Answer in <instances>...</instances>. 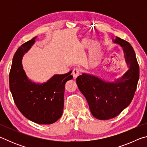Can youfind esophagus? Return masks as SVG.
I'll use <instances>...</instances> for the list:
<instances>
[{"mask_svg": "<svg viewBox=\"0 0 147 147\" xmlns=\"http://www.w3.org/2000/svg\"><path fill=\"white\" fill-rule=\"evenodd\" d=\"M80 70L78 68L74 69L73 72H72V74H73L74 78H76L80 74Z\"/></svg>", "mask_w": 147, "mask_h": 147, "instance_id": "obj_1", "label": "esophagus"}]
</instances>
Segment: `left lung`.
Returning <instances> with one entry per match:
<instances>
[{"mask_svg":"<svg viewBox=\"0 0 147 147\" xmlns=\"http://www.w3.org/2000/svg\"><path fill=\"white\" fill-rule=\"evenodd\" d=\"M114 43L123 47L130 69L115 83H108L92 75L82 74L76 78L80 91L85 96L94 117L108 120L119 115L134 98L139 78V67L131 45L116 37Z\"/></svg>","mask_w":147,"mask_h":147,"instance_id":"obj_1","label":"left lung"}]
</instances>
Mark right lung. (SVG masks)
<instances>
[{"instance_id":"1","label":"right lung","mask_w":147,"mask_h":147,"mask_svg":"<svg viewBox=\"0 0 147 147\" xmlns=\"http://www.w3.org/2000/svg\"><path fill=\"white\" fill-rule=\"evenodd\" d=\"M35 39L22 45L15 54L9 74V89L15 104L26 118L38 124H50L62 115L65 84L73 76L71 71L56 74L43 84L30 81L23 69L22 58Z\"/></svg>"}]
</instances>
